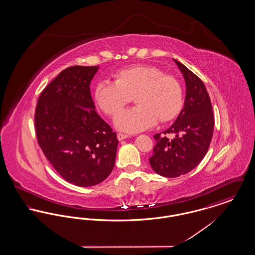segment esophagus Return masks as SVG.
<instances>
[{"label":"esophagus","mask_w":255,"mask_h":255,"mask_svg":"<svg viewBox=\"0 0 255 255\" xmlns=\"http://www.w3.org/2000/svg\"><path fill=\"white\" fill-rule=\"evenodd\" d=\"M127 137H128V135L125 134V133H118V138H119V140H123V139H125V138H127Z\"/></svg>","instance_id":"obj_1"}]
</instances>
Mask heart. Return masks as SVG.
Returning a JSON list of instances; mask_svg holds the SVG:
<instances>
[{
  "instance_id": "obj_1",
  "label": "heart",
  "mask_w": 255,
  "mask_h": 255,
  "mask_svg": "<svg viewBox=\"0 0 255 255\" xmlns=\"http://www.w3.org/2000/svg\"><path fill=\"white\" fill-rule=\"evenodd\" d=\"M115 82L102 80L95 89L97 107L107 116H115L133 97L138 106L120 113L115 126L126 133L152 128L158 121H173L183 105L179 80L153 65H134L114 74Z\"/></svg>"
}]
</instances>
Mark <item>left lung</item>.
Returning <instances> with one entry per match:
<instances>
[{
    "label": "left lung",
    "instance_id": "obj_1",
    "mask_svg": "<svg viewBox=\"0 0 255 255\" xmlns=\"http://www.w3.org/2000/svg\"><path fill=\"white\" fill-rule=\"evenodd\" d=\"M182 72L186 93L184 105L167 130L156 133V145L149 158L150 165L160 176L176 178L201 162L210 145L214 129L211 101L204 82L181 62L173 59ZM173 133L169 140L164 134Z\"/></svg>",
    "mask_w": 255,
    "mask_h": 255
}]
</instances>
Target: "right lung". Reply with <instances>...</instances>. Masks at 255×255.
Wrapping results in <instances>:
<instances>
[{
	"label": "right lung",
	"mask_w": 255,
	"mask_h": 255,
	"mask_svg": "<svg viewBox=\"0 0 255 255\" xmlns=\"http://www.w3.org/2000/svg\"><path fill=\"white\" fill-rule=\"evenodd\" d=\"M98 66L63 70L41 93L35 109L38 143L61 177L88 187L114 169L119 140L96 112L90 84Z\"/></svg>",
	"instance_id": "obj_1"
}]
</instances>
